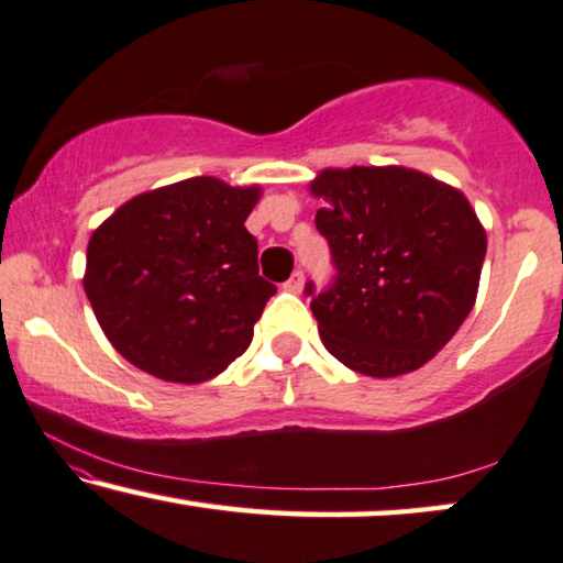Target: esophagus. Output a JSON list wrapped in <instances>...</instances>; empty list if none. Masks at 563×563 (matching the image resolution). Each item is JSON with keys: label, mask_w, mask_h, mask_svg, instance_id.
Returning <instances> with one entry per match:
<instances>
[{"label": "esophagus", "mask_w": 563, "mask_h": 563, "mask_svg": "<svg viewBox=\"0 0 563 563\" xmlns=\"http://www.w3.org/2000/svg\"><path fill=\"white\" fill-rule=\"evenodd\" d=\"M303 283H306V275L300 273V271H296V273L290 275V280L285 283V288H288L290 292H300V290H303Z\"/></svg>", "instance_id": "34e87169"}]
</instances>
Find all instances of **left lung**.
Wrapping results in <instances>:
<instances>
[{
  "instance_id": "1",
  "label": "left lung",
  "mask_w": 563,
  "mask_h": 563,
  "mask_svg": "<svg viewBox=\"0 0 563 563\" xmlns=\"http://www.w3.org/2000/svg\"><path fill=\"white\" fill-rule=\"evenodd\" d=\"M311 194L336 267L327 290L306 285L323 346L367 377L423 367L477 298L487 234L466 196L400 165L327 168Z\"/></svg>"
}]
</instances>
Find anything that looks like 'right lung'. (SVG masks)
<instances>
[{"label":"right lung","instance_id":"1","mask_svg":"<svg viewBox=\"0 0 563 563\" xmlns=\"http://www.w3.org/2000/svg\"><path fill=\"white\" fill-rule=\"evenodd\" d=\"M257 199V186L188 178L134 196L91 234L84 290L126 362L194 385L247 350L275 296L244 227Z\"/></svg>","mask_w":563,"mask_h":563}]
</instances>
